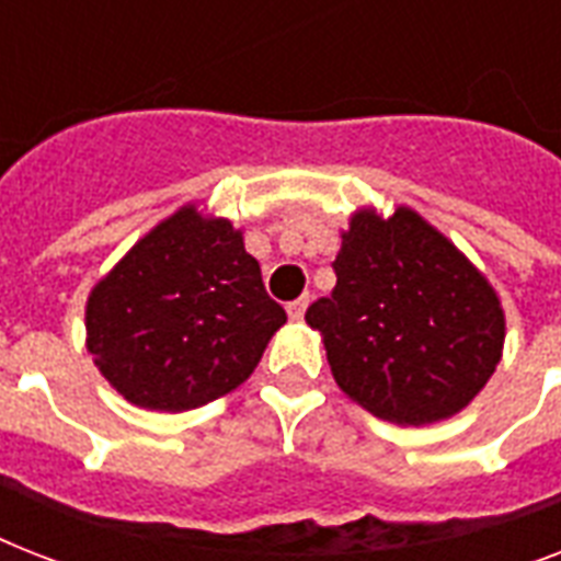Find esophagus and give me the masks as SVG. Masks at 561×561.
<instances>
[{"label":"esophagus","mask_w":561,"mask_h":561,"mask_svg":"<svg viewBox=\"0 0 561 561\" xmlns=\"http://www.w3.org/2000/svg\"><path fill=\"white\" fill-rule=\"evenodd\" d=\"M306 308H308V297H299V299H294V302H288L290 320H302V314H306Z\"/></svg>","instance_id":"obj_1"}]
</instances>
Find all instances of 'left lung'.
<instances>
[{
	"label": "left lung",
	"mask_w": 561,
	"mask_h": 561,
	"mask_svg": "<svg viewBox=\"0 0 561 561\" xmlns=\"http://www.w3.org/2000/svg\"><path fill=\"white\" fill-rule=\"evenodd\" d=\"M332 297L306 311L334 381L396 425L460 413L504 350V308L486 276L422 215H352Z\"/></svg>",
	"instance_id": "obj_1"
}]
</instances>
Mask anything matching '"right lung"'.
Wrapping results in <instances>:
<instances>
[{
	"label": "right lung",
	"mask_w": 561,
	"mask_h": 561,
	"mask_svg": "<svg viewBox=\"0 0 561 561\" xmlns=\"http://www.w3.org/2000/svg\"><path fill=\"white\" fill-rule=\"evenodd\" d=\"M285 320L241 232L183 206L92 288L87 350L130 404L180 413L244 383Z\"/></svg>",
	"instance_id": "1"
}]
</instances>
